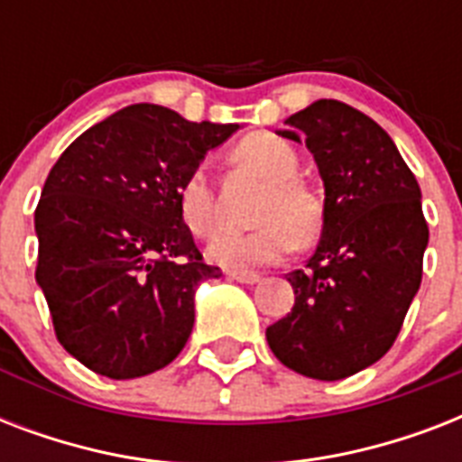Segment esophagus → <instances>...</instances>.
I'll return each instance as SVG.
<instances>
[{"mask_svg":"<svg viewBox=\"0 0 462 462\" xmlns=\"http://www.w3.org/2000/svg\"><path fill=\"white\" fill-rule=\"evenodd\" d=\"M227 278L230 281H237V282H245V285H256L261 281L259 273H252V271H227Z\"/></svg>","mask_w":462,"mask_h":462,"instance_id":"obj_1","label":"esophagus"}]
</instances>
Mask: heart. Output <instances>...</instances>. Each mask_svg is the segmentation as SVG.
<instances>
[{"label":"heart","mask_w":462,"mask_h":462,"mask_svg":"<svg viewBox=\"0 0 462 462\" xmlns=\"http://www.w3.org/2000/svg\"><path fill=\"white\" fill-rule=\"evenodd\" d=\"M232 158L268 181L249 232H225L208 246V259L225 271H254L285 259L295 245H311L323 227V201L300 180V155L281 136L252 134L232 148ZM177 213L196 239H210L220 227L216 187L199 162L177 187Z\"/></svg>","instance_id":"heart-1"}]
</instances>
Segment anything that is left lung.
I'll use <instances>...</instances> for the list:
<instances>
[{
  "label": "left lung",
  "mask_w": 462,
  "mask_h": 462,
  "mask_svg": "<svg viewBox=\"0 0 462 462\" xmlns=\"http://www.w3.org/2000/svg\"><path fill=\"white\" fill-rule=\"evenodd\" d=\"M285 125L281 136L314 153L326 216L314 256L288 273L295 307L266 340L292 372L347 379L391 350L420 290L422 191L391 136L350 105L316 100Z\"/></svg>",
  "instance_id": "1"
}]
</instances>
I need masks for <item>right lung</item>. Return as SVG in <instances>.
I'll return each mask as SVG.
<instances>
[{
    "instance_id": "right-lung-1",
    "label": "right lung",
    "mask_w": 462,
    "mask_h": 462,
    "mask_svg": "<svg viewBox=\"0 0 462 462\" xmlns=\"http://www.w3.org/2000/svg\"><path fill=\"white\" fill-rule=\"evenodd\" d=\"M237 125L129 105L83 132L50 170L35 208V281L61 347L110 379L167 366L194 328L203 263L177 187Z\"/></svg>"
}]
</instances>
